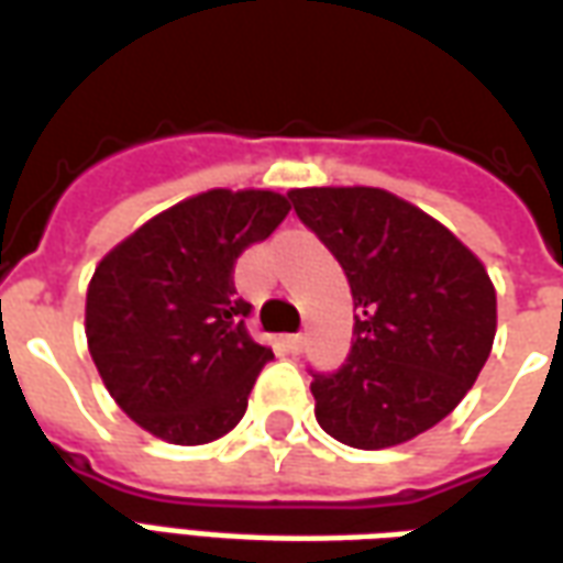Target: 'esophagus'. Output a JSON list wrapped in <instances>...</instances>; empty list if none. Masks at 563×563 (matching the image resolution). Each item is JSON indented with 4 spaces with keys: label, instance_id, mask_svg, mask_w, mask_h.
<instances>
[{
    "label": "esophagus",
    "instance_id": "34e87169",
    "mask_svg": "<svg viewBox=\"0 0 563 563\" xmlns=\"http://www.w3.org/2000/svg\"><path fill=\"white\" fill-rule=\"evenodd\" d=\"M285 345H288L290 354H300L302 345H306V336L302 333H290V336H285Z\"/></svg>",
    "mask_w": 563,
    "mask_h": 563
}]
</instances>
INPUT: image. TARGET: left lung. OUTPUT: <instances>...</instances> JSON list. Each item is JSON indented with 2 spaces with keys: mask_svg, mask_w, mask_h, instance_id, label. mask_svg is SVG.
I'll list each match as a JSON object with an SVG mask.
<instances>
[{
  "mask_svg": "<svg viewBox=\"0 0 563 563\" xmlns=\"http://www.w3.org/2000/svg\"><path fill=\"white\" fill-rule=\"evenodd\" d=\"M288 199L339 261L357 309L345 364L312 373L318 424L366 452L440 424L497 333V294L479 257L382 187H297Z\"/></svg>",
  "mask_w": 563,
  "mask_h": 563,
  "instance_id": "left-lung-1",
  "label": "left lung"
}]
</instances>
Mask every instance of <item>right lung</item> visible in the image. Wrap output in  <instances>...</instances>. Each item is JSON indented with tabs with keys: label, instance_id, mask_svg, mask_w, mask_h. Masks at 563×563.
Listing matches in <instances>:
<instances>
[{
	"label": "right lung",
	"instance_id": "1",
	"mask_svg": "<svg viewBox=\"0 0 563 563\" xmlns=\"http://www.w3.org/2000/svg\"><path fill=\"white\" fill-rule=\"evenodd\" d=\"M290 211L273 190H206L161 211L99 261L84 330L99 376L157 440L202 445L236 428L273 349L245 327L239 254Z\"/></svg>",
	"mask_w": 563,
	"mask_h": 563
}]
</instances>
